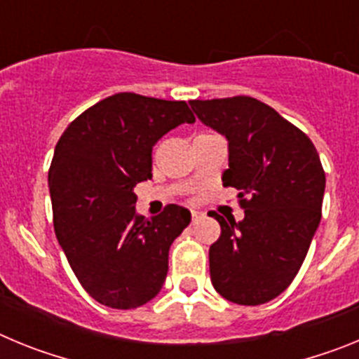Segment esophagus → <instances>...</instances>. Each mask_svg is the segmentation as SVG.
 <instances>
[{
    "instance_id": "34e87169",
    "label": "esophagus",
    "mask_w": 359,
    "mask_h": 359,
    "mask_svg": "<svg viewBox=\"0 0 359 359\" xmlns=\"http://www.w3.org/2000/svg\"><path fill=\"white\" fill-rule=\"evenodd\" d=\"M190 214H192V221H194V223H196V221H199V219L203 217L201 212H198V210H192V212H190Z\"/></svg>"
}]
</instances>
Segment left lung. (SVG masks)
<instances>
[{"label": "left lung", "mask_w": 359, "mask_h": 359, "mask_svg": "<svg viewBox=\"0 0 359 359\" xmlns=\"http://www.w3.org/2000/svg\"><path fill=\"white\" fill-rule=\"evenodd\" d=\"M205 126L228 140L223 185L236 187L244 219L215 214L210 278L241 306L273 300L297 277L322 219L325 172L313 142L273 107L252 97L192 100Z\"/></svg>", "instance_id": "left-lung-1"}]
</instances>
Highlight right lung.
<instances>
[{"instance_id": "obj_1", "label": "right lung", "mask_w": 359, "mask_h": 359, "mask_svg": "<svg viewBox=\"0 0 359 359\" xmlns=\"http://www.w3.org/2000/svg\"><path fill=\"white\" fill-rule=\"evenodd\" d=\"M196 118L183 100L136 93L107 97L69 123L50 165L53 228L88 293L102 306L135 309L160 293L169 250L190 212L167 205L136 214L135 187L151 180L152 147Z\"/></svg>"}]
</instances>
